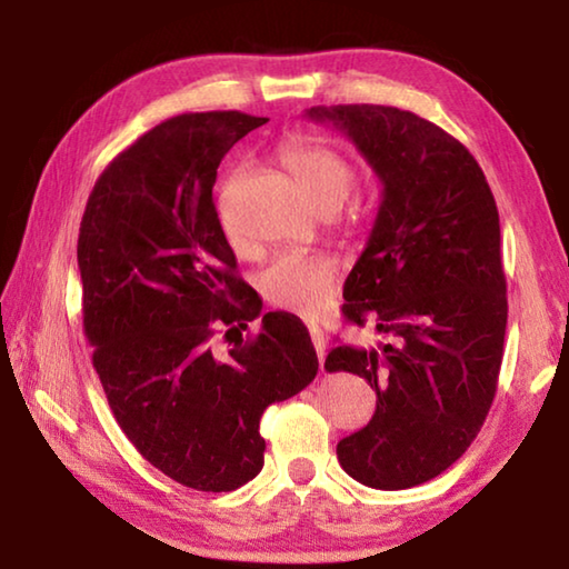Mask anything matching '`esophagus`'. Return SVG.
Instances as JSON below:
<instances>
[{
  "label": "esophagus",
  "instance_id": "1",
  "mask_svg": "<svg viewBox=\"0 0 569 569\" xmlns=\"http://www.w3.org/2000/svg\"><path fill=\"white\" fill-rule=\"evenodd\" d=\"M311 341H313V349H316V353H319V361H321V366H323V359H326V336H323V331L319 329V326H311Z\"/></svg>",
  "mask_w": 569,
  "mask_h": 569
}]
</instances>
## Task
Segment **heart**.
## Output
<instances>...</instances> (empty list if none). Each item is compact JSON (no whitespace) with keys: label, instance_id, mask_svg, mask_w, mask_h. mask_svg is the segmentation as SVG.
Wrapping results in <instances>:
<instances>
[{"label":"heart","instance_id":"1","mask_svg":"<svg viewBox=\"0 0 569 569\" xmlns=\"http://www.w3.org/2000/svg\"><path fill=\"white\" fill-rule=\"evenodd\" d=\"M281 162L298 182L308 203L321 213H333L356 180L351 160L339 150L311 138H293L281 152ZM228 190L220 198V220L230 238L238 243V230L226 216ZM341 266L321 250H288L273 258L261 276V293L271 306L301 316H319L331 306Z\"/></svg>","mask_w":569,"mask_h":569}]
</instances>
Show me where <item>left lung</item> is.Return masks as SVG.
I'll return each mask as SVG.
<instances>
[{"instance_id":"obj_1","label":"left lung","mask_w":569,"mask_h":569,"mask_svg":"<svg viewBox=\"0 0 569 569\" xmlns=\"http://www.w3.org/2000/svg\"><path fill=\"white\" fill-rule=\"evenodd\" d=\"M306 114L343 130L383 186L341 311L389 341L326 356L329 371L369 381L377 411L336 455L366 487H417L465 455L497 391L507 281L495 196L471 152L419 114L383 104Z\"/></svg>"}]
</instances>
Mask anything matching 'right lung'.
Here are the masks:
<instances>
[{"label":"right lung","mask_w":569,"mask_h":569,"mask_svg":"<svg viewBox=\"0 0 569 569\" xmlns=\"http://www.w3.org/2000/svg\"><path fill=\"white\" fill-rule=\"evenodd\" d=\"M263 122L236 110L160 122L104 168L77 240L84 336L114 421L152 467L198 492L253 479L263 411L319 371L308 329L283 311L216 351V323L261 313L236 273L213 186L226 152Z\"/></svg>","instance_id":"obj_1"}]
</instances>
